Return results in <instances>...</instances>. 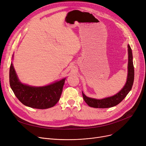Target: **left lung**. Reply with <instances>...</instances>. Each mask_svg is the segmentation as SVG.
Here are the masks:
<instances>
[{
    "label": "left lung",
    "instance_id": "1",
    "mask_svg": "<svg viewBox=\"0 0 146 146\" xmlns=\"http://www.w3.org/2000/svg\"><path fill=\"white\" fill-rule=\"evenodd\" d=\"M128 76L127 80L124 87L117 94L113 96L102 99H96L88 98L82 92V95L84 101L89 106L96 108H107L116 106L123 100L129 93V92L131 90L134 79V68L133 61L132 50L129 45H128Z\"/></svg>",
    "mask_w": 146,
    "mask_h": 146
}]
</instances>
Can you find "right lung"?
<instances>
[{"label":"right lung","mask_w":146,"mask_h":146,"mask_svg":"<svg viewBox=\"0 0 146 146\" xmlns=\"http://www.w3.org/2000/svg\"><path fill=\"white\" fill-rule=\"evenodd\" d=\"M66 78L50 85L33 87L21 83L12 63L9 70V83L15 95L24 105L36 109H47L54 106L59 101Z\"/></svg>","instance_id":"1"}]
</instances>
